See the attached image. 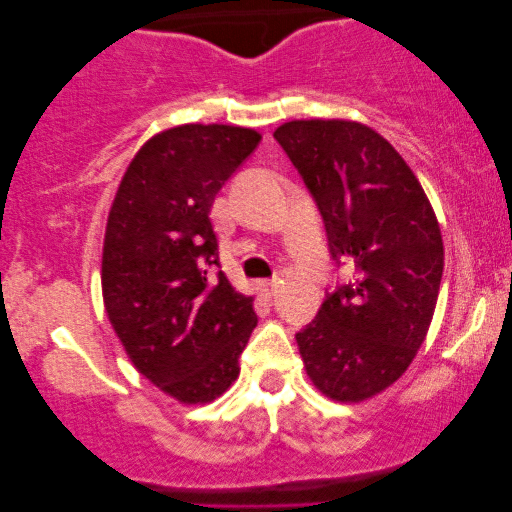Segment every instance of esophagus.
<instances>
[{
  "instance_id": "esophagus-1",
  "label": "esophagus",
  "mask_w": 512,
  "mask_h": 512,
  "mask_svg": "<svg viewBox=\"0 0 512 512\" xmlns=\"http://www.w3.org/2000/svg\"><path fill=\"white\" fill-rule=\"evenodd\" d=\"M277 279H268V282H261V291H263V296H268V298H272L277 293Z\"/></svg>"
}]
</instances>
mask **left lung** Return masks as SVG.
<instances>
[{
    "instance_id": "1",
    "label": "left lung",
    "mask_w": 512,
    "mask_h": 512,
    "mask_svg": "<svg viewBox=\"0 0 512 512\" xmlns=\"http://www.w3.org/2000/svg\"><path fill=\"white\" fill-rule=\"evenodd\" d=\"M275 139L324 219L328 251L352 279L326 291L296 333L314 387L342 403L380 394L415 359L443 279V237L398 151L354 121H291Z\"/></svg>"
}]
</instances>
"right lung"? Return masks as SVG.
Instances as JSON below:
<instances>
[{"label": "right lung", "instance_id": "right-lung-1", "mask_svg": "<svg viewBox=\"0 0 512 512\" xmlns=\"http://www.w3.org/2000/svg\"><path fill=\"white\" fill-rule=\"evenodd\" d=\"M261 142L235 125L188 123L151 137L125 170L102 249L107 317L130 361L181 403H209L240 375L251 298L219 270L209 212Z\"/></svg>", "mask_w": 512, "mask_h": 512}]
</instances>
